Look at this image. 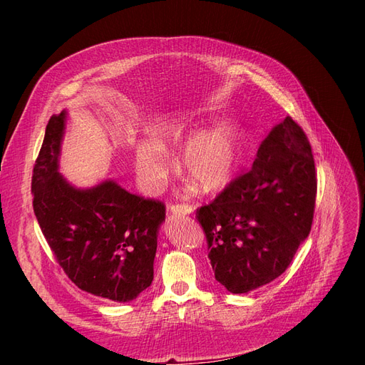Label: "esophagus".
<instances>
[{"instance_id":"34e87169","label":"esophagus","mask_w":365,"mask_h":365,"mask_svg":"<svg viewBox=\"0 0 365 365\" xmlns=\"http://www.w3.org/2000/svg\"><path fill=\"white\" fill-rule=\"evenodd\" d=\"M169 212L172 215H190L193 213V207L189 204H172L169 207Z\"/></svg>"}]
</instances>
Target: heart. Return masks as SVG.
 Listing matches in <instances>:
<instances>
[{
    "label": "heart",
    "instance_id": "b5f03b06",
    "mask_svg": "<svg viewBox=\"0 0 365 365\" xmlns=\"http://www.w3.org/2000/svg\"><path fill=\"white\" fill-rule=\"evenodd\" d=\"M185 121H168L152 129V140L138 143L135 168L141 185L157 190L170 170L168 152L189 135ZM244 150V132L233 123H219L196 130L184 141L178 155V168L189 175L200 189L213 192L224 187L239 168Z\"/></svg>",
    "mask_w": 365,
    "mask_h": 365
}]
</instances>
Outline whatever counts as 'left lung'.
<instances>
[{
	"instance_id": "obj_1",
	"label": "left lung",
	"mask_w": 365,
	"mask_h": 365,
	"mask_svg": "<svg viewBox=\"0 0 365 365\" xmlns=\"http://www.w3.org/2000/svg\"><path fill=\"white\" fill-rule=\"evenodd\" d=\"M315 197L312 149L288 115L262 141L252 168L196 210L215 279L233 294L277 279L309 236Z\"/></svg>"
}]
</instances>
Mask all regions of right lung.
<instances>
[{
    "label": "right lung",
    "instance_id": "obj_1",
    "mask_svg": "<svg viewBox=\"0 0 365 365\" xmlns=\"http://www.w3.org/2000/svg\"><path fill=\"white\" fill-rule=\"evenodd\" d=\"M65 111L53 115L31 176L33 210L68 279L97 297L130 302L153 280L165 207L108 180L76 189L58 172Z\"/></svg>",
    "mask_w": 365,
    "mask_h": 365
}]
</instances>
